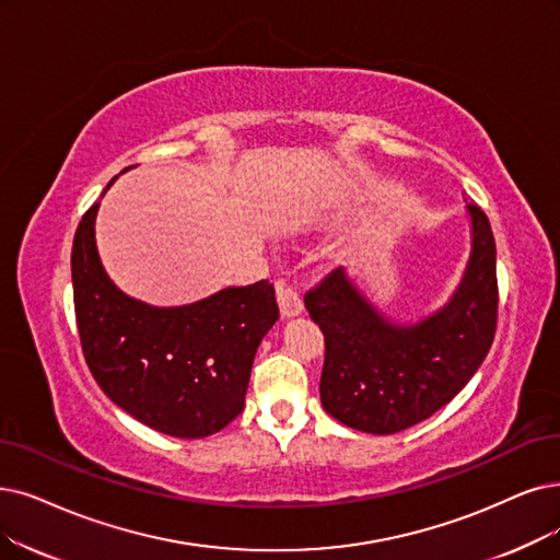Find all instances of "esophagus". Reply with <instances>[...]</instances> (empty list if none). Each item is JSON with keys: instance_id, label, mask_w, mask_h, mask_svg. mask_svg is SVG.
<instances>
[{"instance_id": "obj_1", "label": "esophagus", "mask_w": 560, "mask_h": 560, "mask_svg": "<svg viewBox=\"0 0 560 560\" xmlns=\"http://www.w3.org/2000/svg\"><path fill=\"white\" fill-rule=\"evenodd\" d=\"M278 305H280V315L282 317H299L303 312V301L294 287H289L284 282L278 284Z\"/></svg>"}]
</instances>
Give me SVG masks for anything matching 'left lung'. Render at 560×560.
I'll list each match as a JSON object with an SVG mask.
<instances>
[{"mask_svg":"<svg viewBox=\"0 0 560 560\" xmlns=\"http://www.w3.org/2000/svg\"><path fill=\"white\" fill-rule=\"evenodd\" d=\"M471 255L455 294L413 324L384 315L340 266L305 294L326 342L322 407L347 428L395 434L430 418L471 382L494 340L497 243L482 209L466 205Z\"/></svg>","mask_w":560,"mask_h":560,"instance_id":"left-lung-1","label":"left lung"}]
</instances>
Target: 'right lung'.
Instances as JSON below:
<instances>
[{"label": "right lung", "mask_w": 560, "mask_h": 560, "mask_svg": "<svg viewBox=\"0 0 560 560\" xmlns=\"http://www.w3.org/2000/svg\"><path fill=\"white\" fill-rule=\"evenodd\" d=\"M98 207L82 215L71 255L80 342L96 384L155 432H220L243 411L257 347L280 317L273 284L225 287L174 307L132 299L101 264Z\"/></svg>", "instance_id": "right-lung-1"}]
</instances>
